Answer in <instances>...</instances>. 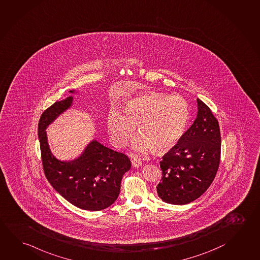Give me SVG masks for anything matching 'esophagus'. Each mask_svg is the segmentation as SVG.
I'll return each mask as SVG.
<instances>
[{"label": "esophagus", "mask_w": 260, "mask_h": 260, "mask_svg": "<svg viewBox=\"0 0 260 260\" xmlns=\"http://www.w3.org/2000/svg\"><path fill=\"white\" fill-rule=\"evenodd\" d=\"M132 165L133 167H135V168H139V167H141L142 166V161L140 160L139 158L134 157L132 159Z\"/></svg>", "instance_id": "esophagus-1"}]
</instances>
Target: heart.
<instances>
[{
  "mask_svg": "<svg viewBox=\"0 0 260 260\" xmlns=\"http://www.w3.org/2000/svg\"><path fill=\"white\" fill-rule=\"evenodd\" d=\"M189 118V106L180 96L148 92L137 95L124 104L123 114L111 109L106 125L115 147H123L138 124L132 147L137 152H165L175 147L184 135Z\"/></svg>",
  "mask_w": 260,
  "mask_h": 260,
  "instance_id": "b5f03b06",
  "label": "heart"
}]
</instances>
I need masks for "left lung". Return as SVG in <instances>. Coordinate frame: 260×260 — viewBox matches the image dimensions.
<instances>
[{"label": "left lung", "instance_id": "obj_1", "mask_svg": "<svg viewBox=\"0 0 260 260\" xmlns=\"http://www.w3.org/2000/svg\"><path fill=\"white\" fill-rule=\"evenodd\" d=\"M198 113L190 127L160 161L162 179L156 187L167 203L183 205L202 196L217 173L221 134L211 109L197 99Z\"/></svg>", "mask_w": 260, "mask_h": 260}]
</instances>
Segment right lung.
<instances>
[{"instance_id":"obj_1","label":"right lung","mask_w":260,"mask_h":260,"mask_svg":"<svg viewBox=\"0 0 260 260\" xmlns=\"http://www.w3.org/2000/svg\"><path fill=\"white\" fill-rule=\"evenodd\" d=\"M75 92L70 90V93ZM72 103L73 96L56 102L40 117L38 138L44 172L48 182L69 203L82 210L101 211L118 198L121 180L131 169V161L95 139L74 160L57 159L50 150L46 130Z\"/></svg>"}]
</instances>
